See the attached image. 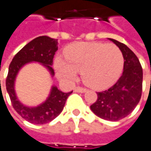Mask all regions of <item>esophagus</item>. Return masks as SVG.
Listing matches in <instances>:
<instances>
[{
  "label": "esophagus",
  "instance_id": "obj_1",
  "mask_svg": "<svg viewBox=\"0 0 151 151\" xmlns=\"http://www.w3.org/2000/svg\"><path fill=\"white\" fill-rule=\"evenodd\" d=\"M75 91L77 92V93H85V92L87 91V88H81V87H76V88H75Z\"/></svg>",
  "mask_w": 151,
  "mask_h": 151
}]
</instances>
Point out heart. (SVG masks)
Instances as JSON below:
<instances>
[{
	"label": "heart",
	"instance_id": "obj_1",
	"mask_svg": "<svg viewBox=\"0 0 151 151\" xmlns=\"http://www.w3.org/2000/svg\"><path fill=\"white\" fill-rule=\"evenodd\" d=\"M66 61L57 58L54 67L58 76L74 81L81 72L85 84L93 89H104L119 78L124 66L122 51L113 44L80 42L67 47Z\"/></svg>",
	"mask_w": 151,
	"mask_h": 151
}]
</instances>
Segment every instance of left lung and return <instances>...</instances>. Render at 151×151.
<instances>
[{
	"mask_svg": "<svg viewBox=\"0 0 151 151\" xmlns=\"http://www.w3.org/2000/svg\"><path fill=\"white\" fill-rule=\"evenodd\" d=\"M110 40L122 51L124 71L110 88L97 93V101L90 106V108L93 113L103 119L118 121L132 113L141 99L143 69L131 49L115 39L110 38Z\"/></svg>",
	"mask_w": 151,
	"mask_h": 151,
	"instance_id": "1",
	"label": "left lung"
}]
</instances>
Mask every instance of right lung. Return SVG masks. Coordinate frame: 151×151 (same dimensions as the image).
Returning a JSON list of instances; mask_svg holds the SVG:
<instances>
[{"label":"right lung","instance_id":"right-lung-1","mask_svg":"<svg viewBox=\"0 0 151 151\" xmlns=\"http://www.w3.org/2000/svg\"><path fill=\"white\" fill-rule=\"evenodd\" d=\"M58 39L47 36H40L29 42L13 58L8 69L6 88L14 110L27 121L35 124H46L57 118L62 113L70 93H63L53 86L47 100L35 107H29L20 102L14 90V81L17 74L25 64L38 62L46 67L50 75L54 76L51 68L53 58L58 50Z\"/></svg>","mask_w":151,"mask_h":151}]
</instances>
